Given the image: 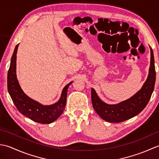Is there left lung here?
<instances>
[{
    "instance_id": "8db88e82",
    "label": "left lung",
    "mask_w": 159,
    "mask_h": 159,
    "mask_svg": "<svg viewBox=\"0 0 159 159\" xmlns=\"http://www.w3.org/2000/svg\"><path fill=\"white\" fill-rule=\"evenodd\" d=\"M150 48V66L146 82L141 89L130 98L116 104H107L97 95L95 89L92 88V102L98 115L108 122L118 123L136 116L143 110L149 102L154 91L156 71L154 67L153 50Z\"/></svg>"
}]
</instances>
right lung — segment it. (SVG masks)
<instances>
[{
  "instance_id": "right-lung-1",
  "label": "right lung",
  "mask_w": 159,
  "mask_h": 159,
  "mask_svg": "<svg viewBox=\"0 0 159 159\" xmlns=\"http://www.w3.org/2000/svg\"><path fill=\"white\" fill-rule=\"evenodd\" d=\"M19 44L16 46L11 57L7 74V89L17 109L23 116L40 124H50L55 121L63 112L66 107L67 89L73 81L64 87L61 95L57 102L43 105L26 95L20 87L16 76V54Z\"/></svg>"
}]
</instances>
